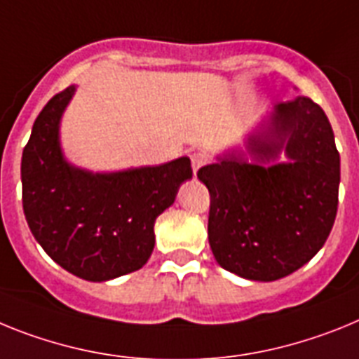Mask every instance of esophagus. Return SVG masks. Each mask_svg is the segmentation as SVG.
Here are the masks:
<instances>
[{
    "label": "esophagus",
    "instance_id": "34e87169",
    "mask_svg": "<svg viewBox=\"0 0 359 359\" xmlns=\"http://www.w3.org/2000/svg\"><path fill=\"white\" fill-rule=\"evenodd\" d=\"M205 162H208V157H205V154H202V151H195V154H191L193 173H197V171L201 170L202 166H204Z\"/></svg>",
    "mask_w": 359,
    "mask_h": 359
}]
</instances>
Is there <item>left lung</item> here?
Returning <instances> with one entry per match:
<instances>
[{
  "label": "left lung",
  "mask_w": 359,
  "mask_h": 359,
  "mask_svg": "<svg viewBox=\"0 0 359 359\" xmlns=\"http://www.w3.org/2000/svg\"><path fill=\"white\" fill-rule=\"evenodd\" d=\"M197 177L210 189L215 260L240 278L274 282L294 273L334 224L339 154L325 111L309 97L274 104L244 144L217 155Z\"/></svg>",
  "instance_id": "1"
}]
</instances>
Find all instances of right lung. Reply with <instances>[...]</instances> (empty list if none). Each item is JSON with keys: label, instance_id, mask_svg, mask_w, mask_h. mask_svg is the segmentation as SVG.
<instances>
[{"label": "right lung", "instance_id": "1", "mask_svg": "<svg viewBox=\"0 0 359 359\" xmlns=\"http://www.w3.org/2000/svg\"><path fill=\"white\" fill-rule=\"evenodd\" d=\"M77 86L37 115L21 158L23 211L34 238L55 264L88 282L141 269L155 248L158 215L193 177L188 157L158 166L92 171L61 148V119Z\"/></svg>", "mask_w": 359, "mask_h": 359}]
</instances>
